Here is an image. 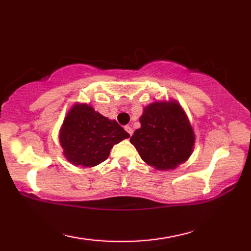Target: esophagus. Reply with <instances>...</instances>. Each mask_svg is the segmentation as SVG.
Returning <instances> with one entry per match:
<instances>
[{
    "label": "esophagus",
    "instance_id": "esophagus-1",
    "mask_svg": "<svg viewBox=\"0 0 251 251\" xmlns=\"http://www.w3.org/2000/svg\"><path fill=\"white\" fill-rule=\"evenodd\" d=\"M125 130L127 131V133H128L129 136L133 135V128H131L130 126H125Z\"/></svg>",
    "mask_w": 251,
    "mask_h": 251
}]
</instances>
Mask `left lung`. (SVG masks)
Returning a JSON list of instances; mask_svg holds the SVG:
<instances>
[{"label":"left lung","mask_w":251,"mask_h":251,"mask_svg":"<svg viewBox=\"0 0 251 251\" xmlns=\"http://www.w3.org/2000/svg\"><path fill=\"white\" fill-rule=\"evenodd\" d=\"M130 143L141 158L158 171L175 169L194 151L195 134L188 117L176 100L155 101L144 108Z\"/></svg>","instance_id":"1"}]
</instances>
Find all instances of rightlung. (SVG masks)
Segmentation results:
<instances>
[{"mask_svg": "<svg viewBox=\"0 0 251 251\" xmlns=\"http://www.w3.org/2000/svg\"><path fill=\"white\" fill-rule=\"evenodd\" d=\"M129 135L116 121L95 112L92 106L76 103L59 130L65 158L75 166L94 167L108 158L115 144Z\"/></svg>", "mask_w": 251, "mask_h": 251, "instance_id": "obj_1", "label": "right lung"}]
</instances>
